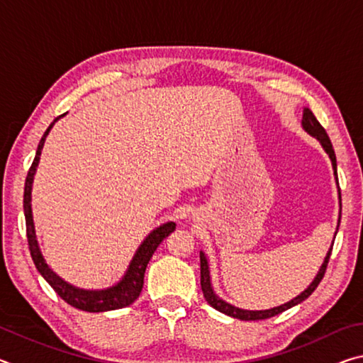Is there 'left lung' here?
Returning <instances> with one entry per match:
<instances>
[{
    "label": "left lung",
    "mask_w": 363,
    "mask_h": 363,
    "mask_svg": "<svg viewBox=\"0 0 363 363\" xmlns=\"http://www.w3.org/2000/svg\"><path fill=\"white\" fill-rule=\"evenodd\" d=\"M303 128L304 130L312 134V136L317 138L320 140V144L323 145L325 152L330 155L331 160V164H333V168L336 171V155H335V150H333V145H331V140L328 138L327 131H325V128L318 123V120L315 118V115L311 112L309 108H304V113H303ZM340 225V224H337ZM331 250H333V245H331V248L328 251L327 257H325V261L322 264L320 270H318L317 277L314 279V281L309 285L307 290H304L303 293L296 296L294 299H291L290 303H286L284 306H279V307H274V309H269V311H243V309H238V307H233L230 304L224 303L223 299L218 298L216 294H214L213 288H211V281H210V270H208V262H206V257L203 253H200V284H201V291H203V296L208 301V304H211L214 309L223 312L225 315H230L233 318H240V320H264V318H269V317H274L280 314V312H284L286 309H290V307L296 306L299 303H303L306 298H309L312 293H314L315 288L320 284L325 272H327V266H328V261H330V256H331Z\"/></svg>",
    "instance_id": "8db88e82"
}]
</instances>
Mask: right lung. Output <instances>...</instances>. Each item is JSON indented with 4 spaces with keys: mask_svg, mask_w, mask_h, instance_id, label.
<instances>
[{
    "mask_svg": "<svg viewBox=\"0 0 363 363\" xmlns=\"http://www.w3.org/2000/svg\"><path fill=\"white\" fill-rule=\"evenodd\" d=\"M59 118L60 116H57V118L49 125L46 133L43 134V138L38 144V149H36L35 160L32 167L28 169V174L26 179V189H23V213H26L27 240H28L30 255H32V259L35 262L36 269H38V272L45 277L48 284L52 286V290L56 291L67 304H70L73 307H77V309L86 311V312H104V311L121 309V307L130 306L138 299L140 291H143L147 264H149L152 255L155 253L158 245L163 242V238H167L169 233L176 229V224L167 223L157 227L153 232H150V235L145 238L144 243L140 245L139 250L136 251V255H134L125 277L121 279L120 284H116L112 288H107V290H101V291L79 290V288L69 285L67 281L60 279L59 275L54 274L45 262V257L41 256L38 242H36L35 225H33V218H32V205H30V200H32V182H33L35 169L38 167V162H40L41 149L43 145H45V139L48 136V133L51 131L52 125Z\"/></svg>",
    "mask_w": 363,
    "mask_h": 363,
    "instance_id": "1",
    "label": "right lung"
}]
</instances>
